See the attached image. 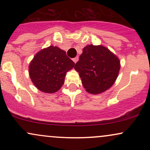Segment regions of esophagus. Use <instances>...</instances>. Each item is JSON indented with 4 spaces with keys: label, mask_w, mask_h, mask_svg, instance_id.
Listing matches in <instances>:
<instances>
[{
    "label": "esophagus",
    "mask_w": 150,
    "mask_h": 150,
    "mask_svg": "<svg viewBox=\"0 0 150 150\" xmlns=\"http://www.w3.org/2000/svg\"><path fill=\"white\" fill-rule=\"evenodd\" d=\"M78 59H79L78 56H76V57H75V58H73V61H74V63H76L77 62V61H78Z\"/></svg>",
    "instance_id": "esophagus-1"
}]
</instances>
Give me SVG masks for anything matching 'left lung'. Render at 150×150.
I'll list each match as a JSON object with an SVG mask.
<instances>
[{"label": "left lung", "instance_id": "1", "mask_svg": "<svg viewBox=\"0 0 150 150\" xmlns=\"http://www.w3.org/2000/svg\"><path fill=\"white\" fill-rule=\"evenodd\" d=\"M82 84L87 92L98 94L116 82L120 68V60L102 45H87L75 65Z\"/></svg>", "mask_w": 150, "mask_h": 150}]
</instances>
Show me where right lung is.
Segmentation results:
<instances>
[{
    "instance_id": "add662e5",
    "label": "right lung",
    "mask_w": 150,
    "mask_h": 150,
    "mask_svg": "<svg viewBox=\"0 0 150 150\" xmlns=\"http://www.w3.org/2000/svg\"><path fill=\"white\" fill-rule=\"evenodd\" d=\"M74 66L65 51L50 46L36 53L29 65V75L39 90L53 94L61 88L66 73Z\"/></svg>"
}]
</instances>
